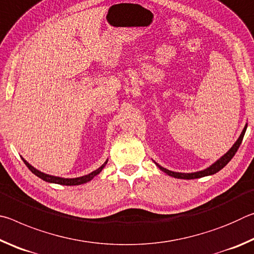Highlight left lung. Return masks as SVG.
Returning a JSON list of instances; mask_svg holds the SVG:
<instances>
[{"label": "left lung", "mask_w": 254, "mask_h": 254, "mask_svg": "<svg viewBox=\"0 0 254 254\" xmlns=\"http://www.w3.org/2000/svg\"><path fill=\"white\" fill-rule=\"evenodd\" d=\"M247 127H248V124H246V127H244L242 133H241L239 139L236 140V142L232 145V148L227 151L224 156H222L218 160L215 161L213 165H210L207 168L204 169V170H200V171H196V173H176V171H171L168 170L166 168H163L161 167L159 163H157L156 161H153L156 163L157 167L163 173H166L168 176H171V177L174 178H178V179H196V178H201V177H205V176H210V175H214L220 171L221 169L224 168V167L227 165L231 161V159L234 157V154L238 151V149L240 147V144L242 143V140H243V136L246 134V131H247Z\"/></svg>", "instance_id": "obj_1"}]
</instances>
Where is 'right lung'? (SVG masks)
I'll list each match as a JSON object with an SVG mask.
<instances>
[{
  "label": "right lung",
  "mask_w": 254,
  "mask_h": 254,
  "mask_svg": "<svg viewBox=\"0 0 254 254\" xmlns=\"http://www.w3.org/2000/svg\"><path fill=\"white\" fill-rule=\"evenodd\" d=\"M22 160L24 161L25 166L28 167V168L31 170V173L34 174L37 176V177L41 178L42 180H45V182L47 183H53V184H59V185H65V186H76V185H81V184H86L88 182H91V180L95 177V176H97L98 174L101 173V171L103 170V168L106 166L107 163V160L103 163V165L100 167V168H97L96 170L92 171L91 174L88 175H85V176H81V177H77V178H63V177H57V176H51V175H48V174H45L42 173V171L38 170L34 168V167H32L30 163L24 160V159L22 158Z\"/></svg>",
  "instance_id": "obj_1"
}]
</instances>
